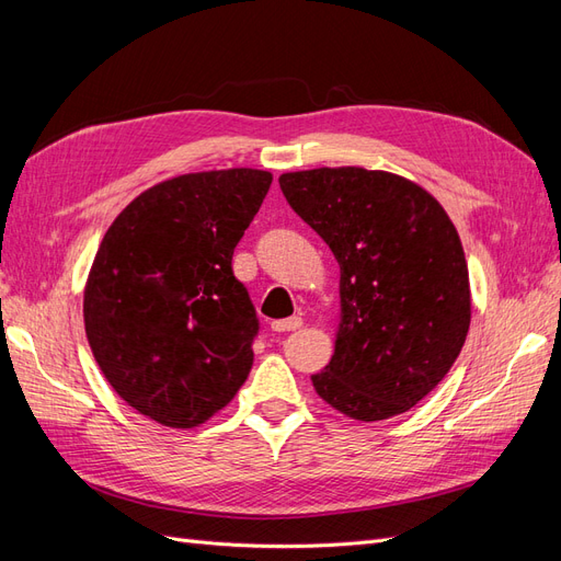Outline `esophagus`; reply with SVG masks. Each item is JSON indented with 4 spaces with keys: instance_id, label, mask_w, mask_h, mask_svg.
I'll list each match as a JSON object with an SVG mask.
<instances>
[{
    "instance_id": "1",
    "label": "esophagus",
    "mask_w": 561,
    "mask_h": 561,
    "mask_svg": "<svg viewBox=\"0 0 561 561\" xmlns=\"http://www.w3.org/2000/svg\"><path fill=\"white\" fill-rule=\"evenodd\" d=\"M301 328V318L299 316H293V318H283V320H274L271 322V330L274 332H293Z\"/></svg>"
}]
</instances>
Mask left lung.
I'll use <instances>...</instances> for the list:
<instances>
[{"label": "left lung", "mask_w": 561, "mask_h": 561, "mask_svg": "<svg viewBox=\"0 0 561 561\" xmlns=\"http://www.w3.org/2000/svg\"><path fill=\"white\" fill-rule=\"evenodd\" d=\"M293 210L339 264L334 355L316 393L355 421L410 412L447 377L470 328L461 239L416 182L358 165L283 173Z\"/></svg>", "instance_id": "left-lung-1"}]
</instances>
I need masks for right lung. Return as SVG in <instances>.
<instances>
[{
	"instance_id": "1",
	"label": "right lung",
	"mask_w": 561,
	"mask_h": 561,
	"mask_svg": "<svg viewBox=\"0 0 561 561\" xmlns=\"http://www.w3.org/2000/svg\"><path fill=\"white\" fill-rule=\"evenodd\" d=\"M271 180L257 168L163 180L118 213L95 252L83 287L93 358L161 426H201L250 375L260 322L231 257Z\"/></svg>"
}]
</instances>
